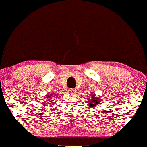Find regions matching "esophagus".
<instances>
[{
  "label": "esophagus",
  "instance_id": "obj_1",
  "mask_svg": "<svg viewBox=\"0 0 147 147\" xmlns=\"http://www.w3.org/2000/svg\"><path fill=\"white\" fill-rule=\"evenodd\" d=\"M69 91L70 92H71V93H74V92H76V89L75 88H70Z\"/></svg>",
  "mask_w": 147,
  "mask_h": 147
}]
</instances>
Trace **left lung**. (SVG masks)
Returning a JSON list of instances; mask_svg holds the SVG:
<instances>
[{
    "instance_id": "obj_1",
    "label": "left lung",
    "mask_w": 147,
    "mask_h": 147,
    "mask_svg": "<svg viewBox=\"0 0 147 147\" xmlns=\"http://www.w3.org/2000/svg\"><path fill=\"white\" fill-rule=\"evenodd\" d=\"M101 99L100 97H98L96 96V94L94 92H92L91 93V97H90V99H88V106H90V108H92V107H95V106L97 105L100 104L101 102Z\"/></svg>"
}]
</instances>
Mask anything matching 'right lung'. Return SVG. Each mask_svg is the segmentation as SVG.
I'll return each instance as SVG.
<instances>
[{"label": "right lung", "mask_w": 147, "mask_h": 147, "mask_svg": "<svg viewBox=\"0 0 147 147\" xmlns=\"http://www.w3.org/2000/svg\"><path fill=\"white\" fill-rule=\"evenodd\" d=\"M45 100L44 102L45 105H51V102H52V100L51 99H53V95L52 94H47L45 96Z\"/></svg>", "instance_id": "add662e5"}]
</instances>
